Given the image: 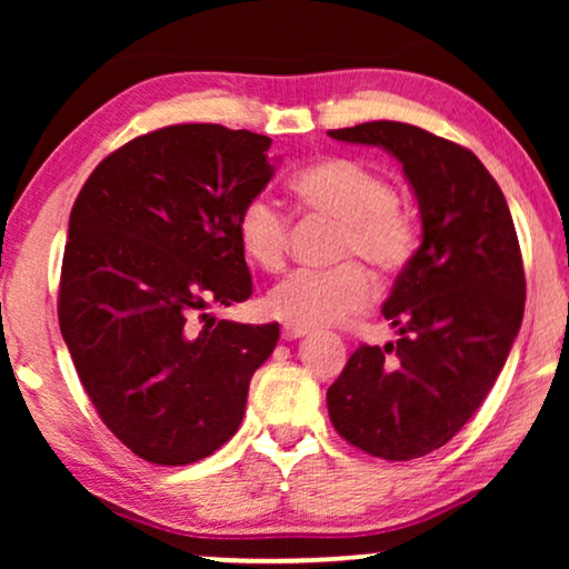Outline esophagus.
I'll list each match as a JSON object with an SVG mask.
<instances>
[{"label":"esophagus","mask_w":569,"mask_h":569,"mask_svg":"<svg viewBox=\"0 0 569 569\" xmlns=\"http://www.w3.org/2000/svg\"><path fill=\"white\" fill-rule=\"evenodd\" d=\"M308 329H302V326H292V323H284L282 326V339L284 341H292V339H300L306 337Z\"/></svg>","instance_id":"esophagus-1"}]
</instances>
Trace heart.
I'll use <instances>...</instances> for the list:
<instances>
[{"instance_id":"b5f03b06","label":"heart","mask_w":569,"mask_h":569,"mask_svg":"<svg viewBox=\"0 0 569 569\" xmlns=\"http://www.w3.org/2000/svg\"><path fill=\"white\" fill-rule=\"evenodd\" d=\"M292 191L302 209L341 224L337 269H300L267 295V310L279 321L318 329L360 313L372 300L365 259L380 277H396L417 251V228L396 204L386 176L349 158H329L295 176ZM238 243L256 267L279 271L290 248V217L267 197L248 199L238 212Z\"/></svg>"}]
</instances>
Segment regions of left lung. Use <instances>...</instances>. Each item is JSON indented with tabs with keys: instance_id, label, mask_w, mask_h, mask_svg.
I'll return each mask as SVG.
<instances>
[{
	"instance_id": "obj_1",
	"label": "left lung",
	"mask_w": 569,
	"mask_h": 569,
	"mask_svg": "<svg viewBox=\"0 0 569 569\" xmlns=\"http://www.w3.org/2000/svg\"><path fill=\"white\" fill-rule=\"evenodd\" d=\"M329 137L393 154L417 197L422 246L383 306L401 339L362 345L326 393L347 442L411 461L469 422L508 360L526 306L516 224L500 186L461 144L401 121Z\"/></svg>"
}]
</instances>
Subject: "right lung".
<instances>
[{
    "instance_id": "right-lung-1",
    "label": "right lung",
    "mask_w": 569,
    "mask_h": 569,
    "mask_svg": "<svg viewBox=\"0 0 569 569\" xmlns=\"http://www.w3.org/2000/svg\"><path fill=\"white\" fill-rule=\"evenodd\" d=\"M271 139L178 123L131 139L69 214L59 326L108 430L144 461L186 466L238 432L279 323L217 321L251 298L238 212L274 176Z\"/></svg>"
}]
</instances>
